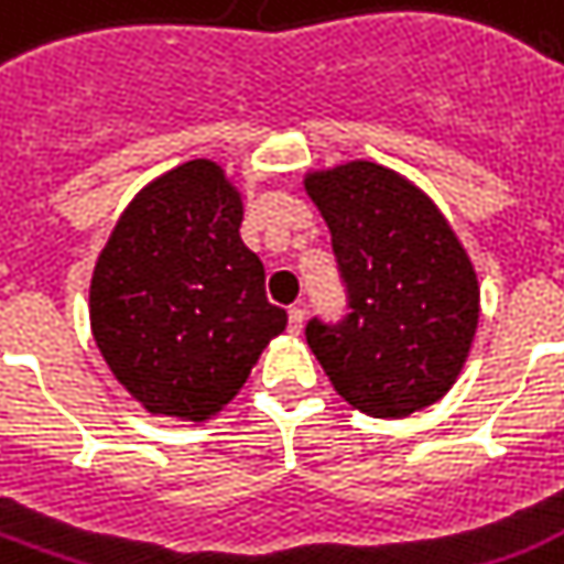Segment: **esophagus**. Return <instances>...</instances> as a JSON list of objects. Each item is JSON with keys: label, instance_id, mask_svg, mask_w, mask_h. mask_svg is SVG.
<instances>
[{"label": "esophagus", "instance_id": "esophagus-1", "mask_svg": "<svg viewBox=\"0 0 564 564\" xmlns=\"http://www.w3.org/2000/svg\"><path fill=\"white\" fill-rule=\"evenodd\" d=\"M301 327H304V310L290 307V334H301Z\"/></svg>", "mask_w": 564, "mask_h": 564}]
</instances>
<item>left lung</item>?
Listing matches in <instances>:
<instances>
[{"label":"left lung","instance_id":"8db88e82","mask_svg":"<svg viewBox=\"0 0 564 564\" xmlns=\"http://www.w3.org/2000/svg\"><path fill=\"white\" fill-rule=\"evenodd\" d=\"M304 189L330 228L351 307L339 325H307L336 392L371 419H406L445 398L480 322V283L454 228L380 163L307 172Z\"/></svg>","mask_w":564,"mask_h":564}]
</instances>
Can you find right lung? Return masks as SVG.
I'll use <instances>...</instances> for the list:
<instances>
[{
  "label": "right lung",
  "mask_w": 564,
  "mask_h": 564,
  "mask_svg": "<svg viewBox=\"0 0 564 564\" xmlns=\"http://www.w3.org/2000/svg\"><path fill=\"white\" fill-rule=\"evenodd\" d=\"M239 225V189L219 163L195 158L145 184L101 248L93 339L152 415L213 419L286 327Z\"/></svg>",
  "instance_id": "right-lung-1"
}]
</instances>
